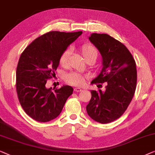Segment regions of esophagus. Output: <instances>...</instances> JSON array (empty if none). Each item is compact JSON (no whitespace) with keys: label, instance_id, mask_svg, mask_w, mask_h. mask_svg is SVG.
I'll use <instances>...</instances> for the list:
<instances>
[{"label":"esophagus","instance_id":"34e87169","mask_svg":"<svg viewBox=\"0 0 155 155\" xmlns=\"http://www.w3.org/2000/svg\"><path fill=\"white\" fill-rule=\"evenodd\" d=\"M74 91H75V92H81V91H82V89L80 88H75Z\"/></svg>","mask_w":155,"mask_h":155}]
</instances>
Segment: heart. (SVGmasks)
Segmentation results:
<instances>
[{
	"label": "heart",
	"mask_w": 155,
	"mask_h": 155,
	"mask_svg": "<svg viewBox=\"0 0 155 155\" xmlns=\"http://www.w3.org/2000/svg\"><path fill=\"white\" fill-rule=\"evenodd\" d=\"M81 53L87 62L91 60H96L97 52L91 45H84L81 48ZM69 51L67 50L61 55L60 58V64L62 67H66L68 64ZM67 82L74 86H82L85 83V77L80 73L73 72L69 74L65 77Z\"/></svg>",
	"instance_id": "heart-1"
}]
</instances>
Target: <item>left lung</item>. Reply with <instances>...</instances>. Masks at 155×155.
I'll return each instance as SVG.
<instances>
[{"label": "left lung", "instance_id": "left-lung-1", "mask_svg": "<svg viewBox=\"0 0 155 155\" xmlns=\"http://www.w3.org/2000/svg\"><path fill=\"white\" fill-rule=\"evenodd\" d=\"M88 39L99 51L102 63L101 71L91 84L106 82L107 86L104 91H91L92 96L86 111L95 121L110 123L124 114L134 97L136 62L127 48L108 34L93 33Z\"/></svg>", "mask_w": 155, "mask_h": 155}]
</instances>
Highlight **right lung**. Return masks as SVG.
Returning a JSON list of instances; mask_svg holds the SVG:
<instances>
[{
    "mask_svg": "<svg viewBox=\"0 0 155 155\" xmlns=\"http://www.w3.org/2000/svg\"><path fill=\"white\" fill-rule=\"evenodd\" d=\"M82 31H50L30 43L19 58L16 71V88L25 112L34 120L48 122L62 112L72 87L47 88V81L55 74L59 60Z\"/></svg>",
    "mask_w": 155,
    "mask_h": 155,
    "instance_id": "right-lung-1",
    "label": "right lung"
}]
</instances>
